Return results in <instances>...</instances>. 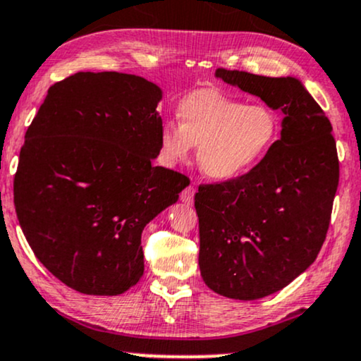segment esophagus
<instances>
[{
  "mask_svg": "<svg viewBox=\"0 0 361 361\" xmlns=\"http://www.w3.org/2000/svg\"><path fill=\"white\" fill-rule=\"evenodd\" d=\"M195 192H197V188H195V186H193V185L186 186V188H185V190H183V192H181V195H180L181 202H183V203H186V205H190V203H193V197H195Z\"/></svg>",
  "mask_w": 361,
  "mask_h": 361,
  "instance_id": "esophagus-1",
  "label": "esophagus"
}]
</instances>
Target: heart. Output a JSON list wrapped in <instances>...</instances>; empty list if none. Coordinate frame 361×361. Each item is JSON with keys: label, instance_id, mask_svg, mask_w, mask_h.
Masks as SVG:
<instances>
[{"label": "heart", "instance_id": "b5f03b06", "mask_svg": "<svg viewBox=\"0 0 361 361\" xmlns=\"http://www.w3.org/2000/svg\"><path fill=\"white\" fill-rule=\"evenodd\" d=\"M178 124L159 134L164 161L183 163L198 146L197 163L215 181L245 176L266 159L279 139V119L266 104H244L219 90H195L176 107Z\"/></svg>", "mask_w": 361, "mask_h": 361}]
</instances>
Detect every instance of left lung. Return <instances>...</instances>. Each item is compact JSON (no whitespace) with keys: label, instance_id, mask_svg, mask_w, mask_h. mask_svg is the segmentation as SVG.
Segmentation results:
<instances>
[{"label":"left lung","instance_id":"left-lung-1","mask_svg":"<svg viewBox=\"0 0 361 361\" xmlns=\"http://www.w3.org/2000/svg\"><path fill=\"white\" fill-rule=\"evenodd\" d=\"M215 75L284 114L262 163L195 195L203 281L220 296L252 301L286 288L318 257L340 161L331 123L298 79L227 68Z\"/></svg>","mask_w":361,"mask_h":361}]
</instances>
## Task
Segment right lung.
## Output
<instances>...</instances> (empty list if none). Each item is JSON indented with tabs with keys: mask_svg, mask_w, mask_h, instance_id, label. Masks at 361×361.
Segmentation results:
<instances>
[{
	"mask_svg": "<svg viewBox=\"0 0 361 361\" xmlns=\"http://www.w3.org/2000/svg\"><path fill=\"white\" fill-rule=\"evenodd\" d=\"M161 89L77 72L49 89L25 134L13 197L37 259L68 288L117 296L145 272L142 230L190 180L159 154Z\"/></svg>",
	"mask_w": 361,
	"mask_h": 361,
	"instance_id": "right-lung-1",
	"label": "right lung"
}]
</instances>
